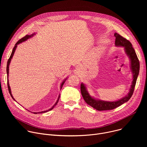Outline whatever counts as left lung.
Wrapping results in <instances>:
<instances>
[{
    "instance_id": "1",
    "label": "left lung",
    "mask_w": 147,
    "mask_h": 147,
    "mask_svg": "<svg viewBox=\"0 0 147 147\" xmlns=\"http://www.w3.org/2000/svg\"><path fill=\"white\" fill-rule=\"evenodd\" d=\"M114 35L116 38L115 45L116 47H124L125 52L126 53L127 55L129 56L130 60L131 69L133 73V80L129 94L121 99L113 102L104 101L99 99H94V98L91 96V95L88 92L86 86L83 83H81V92L85 102L93 108L99 111L112 110L115 109L116 108L121 105L124 103L127 102L130 99L134 92L137 77L138 76L140 71V62L136 53L134 48H133L132 44H131L130 42L125 38H123L122 36L117 33L115 32Z\"/></svg>"
}]
</instances>
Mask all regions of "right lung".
Wrapping results in <instances>:
<instances>
[{"label": "right lung", "mask_w": 147, "mask_h": 147, "mask_svg": "<svg viewBox=\"0 0 147 147\" xmlns=\"http://www.w3.org/2000/svg\"><path fill=\"white\" fill-rule=\"evenodd\" d=\"M35 35V34H31V35H26L25 36H24L23 38H22V39H20L18 42H17V43L15 44V46L14 47V48H13V51H12L11 54V55H10V57H9V59H8V61H7V69H6L7 74V78H8V76H9V65H10V61H11V59H12V57H13V55H14V52H15V51H16V48H17V45H18V44H20V43L26 41V40H27V39H29L30 38H31V37L33 36V35ZM66 79H67V78H66L62 82V83L61 84L60 90L61 89V88H62L63 86L64 83L65 82V81L66 80ZM7 87H8L9 92V93H10V95H11V98H12L14 100H16L14 99V98H13V95H12V94H11V90H10V86H9V80H8V79H7ZM59 98H60V95H59V97H58V98H57V100L56 102L55 103L54 105H53V106L51 109H49V110H47V111H42V112H33V113H34V114H37V113H45V112H48V111H49L52 110V109H53V108L56 105L57 103H58V101H59Z\"/></svg>", "instance_id": "obj_1"}]
</instances>
